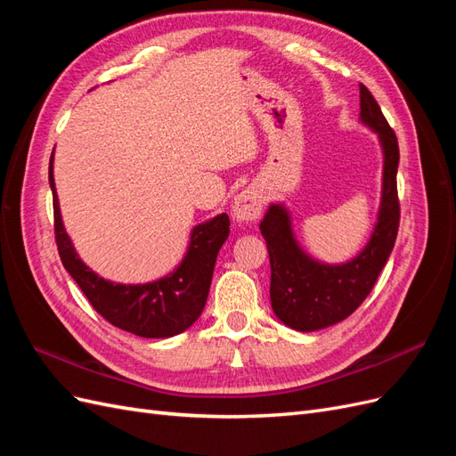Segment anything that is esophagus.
<instances>
[{"label":"esophagus","instance_id":"obj_1","mask_svg":"<svg viewBox=\"0 0 456 456\" xmlns=\"http://www.w3.org/2000/svg\"><path fill=\"white\" fill-rule=\"evenodd\" d=\"M265 207V196L255 186L245 188L241 194L236 198L232 205V215L240 223H249V220H256Z\"/></svg>","mask_w":456,"mask_h":456}]
</instances>
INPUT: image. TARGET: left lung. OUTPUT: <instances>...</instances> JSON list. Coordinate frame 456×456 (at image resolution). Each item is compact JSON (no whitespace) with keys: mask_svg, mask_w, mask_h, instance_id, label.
<instances>
[{"mask_svg":"<svg viewBox=\"0 0 456 456\" xmlns=\"http://www.w3.org/2000/svg\"><path fill=\"white\" fill-rule=\"evenodd\" d=\"M360 108L362 121L379 134L384 151L380 209L365 249L346 265H323L300 249L291 230V216L283 205H270L260 223L270 255L273 314L287 327L302 333L335 325L355 312L375 287L397 238V136L363 84H360Z\"/></svg>","mask_w":456,"mask_h":456,"instance_id":"1","label":"left lung"}]
</instances>
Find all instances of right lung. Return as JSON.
Listing matches in <instances>:
<instances>
[{
	"mask_svg": "<svg viewBox=\"0 0 456 456\" xmlns=\"http://www.w3.org/2000/svg\"><path fill=\"white\" fill-rule=\"evenodd\" d=\"M49 184L53 190L54 240L62 266L108 323L144 338L175 337L196 323L209 295L216 255L230 233L226 213L191 230L188 253L181 266L169 275L151 283L121 285L102 280L77 256L61 218L53 178V156L49 161Z\"/></svg>",
	"mask_w": 456,
	"mask_h": 456,
	"instance_id": "1",
	"label": "right lung"
}]
</instances>
